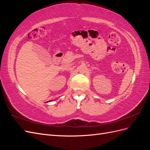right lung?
<instances>
[{
	"label": "right lung",
	"mask_w": 150,
	"mask_h": 150,
	"mask_svg": "<svg viewBox=\"0 0 150 150\" xmlns=\"http://www.w3.org/2000/svg\"><path fill=\"white\" fill-rule=\"evenodd\" d=\"M49 101H48V102H49Z\"/></svg>",
	"instance_id": "1"
}]
</instances>
